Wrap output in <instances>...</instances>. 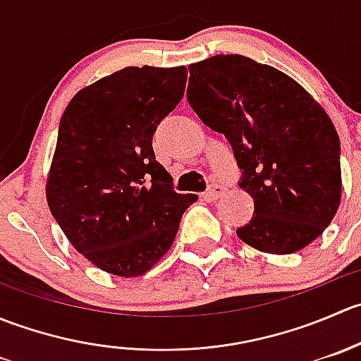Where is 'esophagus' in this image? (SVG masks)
<instances>
[{
	"label": "esophagus",
	"instance_id": "esophagus-1",
	"mask_svg": "<svg viewBox=\"0 0 361 361\" xmlns=\"http://www.w3.org/2000/svg\"><path fill=\"white\" fill-rule=\"evenodd\" d=\"M224 192H225L224 185L213 183V185H211V187H209V190L206 192V197L209 199V201H216V199H220L221 195H224Z\"/></svg>",
	"mask_w": 361,
	"mask_h": 361
}]
</instances>
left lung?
Returning a JSON list of instances; mask_svg holds the SVG:
<instances>
[{
    "instance_id": "left-lung-1",
    "label": "left lung",
    "mask_w": 361,
    "mask_h": 361,
    "mask_svg": "<svg viewBox=\"0 0 361 361\" xmlns=\"http://www.w3.org/2000/svg\"><path fill=\"white\" fill-rule=\"evenodd\" d=\"M188 103L225 134L255 202L238 228L251 248L290 255L311 245L336 216L342 194L341 141L322 104L292 76L245 56L188 66Z\"/></svg>"
}]
</instances>
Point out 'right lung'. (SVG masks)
Returning <instances> with one entry per match:
<instances>
[{
  "mask_svg": "<svg viewBox=\"0 0 361 361\" xmlns=\"http://www.w3.org/2000/svg\"><path fill=\"white\" fill-rule=\"evenodd\" d=\"M185 83V66H129L83 87L63 113L47 202L73 248L108 274L150 271L197 201L173 190L152 147Z\"/></svg>",
  "mask_w": 361,
  "mask_h": 361,
  "instance_id": "obj_1",
  "label": "right lung"
}]
</instances>
